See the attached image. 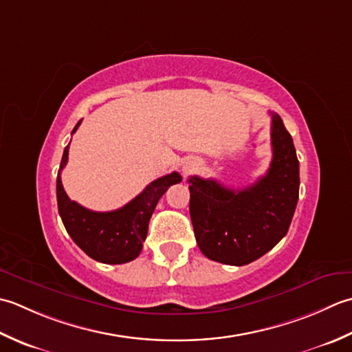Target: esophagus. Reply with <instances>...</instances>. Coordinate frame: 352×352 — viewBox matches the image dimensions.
Wrapping results in <instances>:
<instances>
[{"mask_svg":"<svg viewBox=\"0 0 352 352\" xmlns=\"http://www.w3.org/2000/svg\"><path fill=\"white\" fill-rule=\"evenodd\" d=\"M191 168H192V164H185V166L182 167V171H184V173H188Z\"/></svg>","mask_w":352,"mask_h":352,"instance_id":"1","label":"esophagus"}]
</instances>
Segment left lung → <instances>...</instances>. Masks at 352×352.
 <instances>
[{"label": "left lung", "instance_id": "obj_1", "mask_svg": "<svg viewBox=\"0 0 352 352\" xmlns=\"http://www.w3.org/2000/svg\"><path fill=\"white\" fill-rule=\"evenodd\" d=\"M272 162L246 188H226L191 176L190 216L202 254L229 266H245L274 249L289 231L299 197V161L290 133L272 113Z\"/></svg>", "mask_w": 352, "mask_h": 352}]
</instances>
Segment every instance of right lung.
Segmentation results:
<instances>
[{
  "instance_id": "add662e5",
  "label": "right lung",
  "mask_w": 352,
  "mask_h": 352,
  "mask_svg": "<svg viewBox=\"0 0 352 352\" xmlns=\"http://www.w3.org/2000/svg\"><path fill=\"white\" fill-rule=\"evenodd\" d=\"M80 123L82 120L73 129V133ZM68 150L69 144L63 150L56 181L57 208L67 232L92 260L104 264H123L135 260L141 254L148 221L157 202L170 185L182 181L181 175L173 171L150 182L142 192L120 210L97 212L71 200L63 190L60 171L68 162Z\"/></svg>"
}]
</instances>
